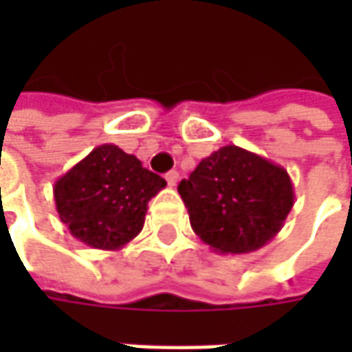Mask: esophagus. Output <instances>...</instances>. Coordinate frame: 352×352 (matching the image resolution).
<instances>
[{"label":"esophagus","instance_id":"1","mask_svg":"<svg viewBox=\"0 0 352 352\" xmlns=\"http://www.w3.org/2000/svg\"><path fill=\"white\" fill-rule=\"evenodd\" d=\"M178 180H180V174H178L176 170H170L168 174H166V182H168V186H172V188L178 184Z\"/></svg>","mask_w":352,"mask_h":352}]
</instances>
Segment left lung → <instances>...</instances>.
<instances>
[{
  "label": "left lung",
  "mask_w": 352,
  "mask_h": 352,
  "mask_svg": "<svg viewBox=\"0 0 352 352\" xmlns=\"http://www.w3.org/2000/svg\"><path fill=\"white\" fill-rule=\"evenodd\" d=\"M178 194L194 233L223 254L263 249L294 208L288 170L235 144L204 158L180 182Z\"/></svg>",
  "instance_id": "1"
}]
</instances>
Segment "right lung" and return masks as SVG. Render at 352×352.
<instances>
[{
    "mask_svg": "<svg viewBox=\"0 0 352 352\" xmlns=\"http://www.w3.org/2000/svg\"><path fill=\"white\" fill-rule=\"evenodd\" d=\"M166 186L137 156L100 144L54 182V204L70 235L91 249L119 250L141 233L151 197Z\"/></svg>",
    "mask_w": 352,
    "mask_h": 352,
    "instance_id": "add662e5",
    "label": "right lung"
}]
</instances>
